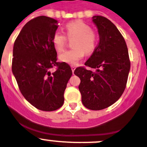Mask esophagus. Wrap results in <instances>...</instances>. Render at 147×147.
<instances>
[{
	"label": "esophagus",
	"mask_w": 147,
	"mask_h": 147,
	"mask_svg": "<svg viewBox=\"0 0 147 147\" xmlns=\"http://www.w3.org/2000/svg\"><path fill=\"white\" fill-rule=\"evenodd\" d=\"M71 68H72V72H73V73H74V71H75V66L72 65V66H71Z\"/></svg>",
	"instance_id": "esophagus-1"
}]
</instances>
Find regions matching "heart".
Masks as SVG:
<instances>
[{
  "instance_id": "b5f03b06",
  "label": "heart",
  "mask_w": 147,
  "mask_h": 147,
  "mask_svg": "<svg viewBox=\"0 0 147 147\" xmlns=\"http://www.w3.org/2000/svg\"><path fill=\"white\" fill-rule=\"evenodd\" d=\"M66 33L69 38H73V48L65 51L59 55V60L71 65H76L85 55L86 53H92L96 49L97 36L91 26L81 20H75L67 23ZM67 36L64 33L56 31L52 36V43L58 52L64 51L67 42Z\"/></svg>"
}]
</instances>
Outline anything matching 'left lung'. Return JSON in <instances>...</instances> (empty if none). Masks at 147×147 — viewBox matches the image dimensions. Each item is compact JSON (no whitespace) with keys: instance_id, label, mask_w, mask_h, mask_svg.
I'll return each mask as SVG.
<instances>
[{"instance_id":"obj_1","label":"left lung","mask_w":147,"mask_h":147,"mask_svg":"<svg viewBox=\"0 0 147 147\" xmlns=\"http://www.w3.org/2000/svg\"><path fill=\"white\" fill-rule=\"evenodd\" d=\"M92 21L98 29L100 42L84 67L75 69L79 77L78 88L86 108L94 111L106 108L116 102L126 87L130 69L125 39L111 21L102 16H94Z\"/></svg>"}]
</instances>
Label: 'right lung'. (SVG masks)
<instances>
[{"label": "right lung", "instance_id": "1", "mask_svg": "<svg viewBox=\"0 0 147 147\" xmlns=\"http://www.w3.org/2000/svg\"><path fill=\"white\" fill-rule=\"evenodd\" d=\"M58 21L39 16L28 22L13 47L12 72L21 93L33 106L53 111L63 105L67 84L72 75L70 66L57 62L52 36ZM53 66L57 67L51 72Z\"/></svg>", "mask_w": 147, "mask_h": 147}]
</instances>
